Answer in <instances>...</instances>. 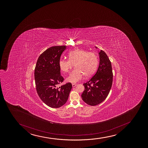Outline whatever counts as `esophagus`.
Listing matches in <instances>:
<instances>
[{
	"label": "esophagus",
	"instance_id": "34e87169",
	"mask_svg": "<svg viewBox=\"0 0 148 148\" xmlns=\"http://www.w3.org/2000/svg\"><path fill=\"white\" fill-rule=\"evenodd\" d=\"M77 85V84H75V83H73V84H72V86H73V87H75Z\"/></svg>",
	"mask_w": 148,
	"mask_h": 148
}]
</instances>
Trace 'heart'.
<instances>
[{
	"label": "heart",
	"instance_id": "1",
	"mask_svg": "<svg viewBox=\"0 0 148 148\" xmlns=\"http://www.w3.org/2000/svg\"><path fill=\"white\" fill-rule=\"evenodd\" d=\"M69 60L61 59L59 62L60 70L65 73H69L75 65V70L71 72L66 81L71 83H77L82 80L84 75L91 76L95 72L98 64L97 56L93 52H88L83 49H77L68 54Z\"/></svg>",
	"mask_w": 148,
	"mask_h": 148
}]
</instances>
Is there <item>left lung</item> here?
I'll return each instance as SVG.
<instances>
[{
  "mask_svg": "<svg viewBox=\"0 0 148 148\" xmlns=\"http://www.w3.org/2000/svg\"><path fill=\"white\" fill-rule=\"evenodd\" d=\"M99 54L98 69L88 81L83 83L85 89L82 94L83 101L92 106L103 102L109 95L112 86L113 73L111 62L104 51L101 50Z\"/></svg>",
  "mask_w": 148,
  "mask_h": 148,
  "instance_id": "1",
  "label": "left lung"
}]
</instances>
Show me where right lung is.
I'll use <instances>...</instances> for the list:
<instances>
[{
	"instance_id": "1",
	"label": "right lung",
	"mask_w": 148,
	"mask_h": 148,
	"mask_svg": "<svg viewBox=\"0 0 148 148\" xmlns=\"http://www.w3.org/2000/svg\"><path fill=\"white\" fill-rule=\"evenodd\" d=\"M66 46L49 48L39 56L34 69L36 90L41 100L52 108L66 103L72 88L71 83L58 87L64 78L61 75L59 62Z\"/></svg>"
}]
</instances>
